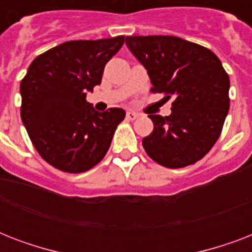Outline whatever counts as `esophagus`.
Returning <instances> with one entry per match:
<instances>
[{
    "mask_svg": "<svg viewBox=\"0 0 252 252\" xmlns=\"http://www.w3.org/2000/svg\"><path fill=\"white\" fill-rule=\"evenodd\" d=\"M138 116H140V115H138L137 112H133V111H128V112H126V120H136Z\"/></svg>",
    "mask_w": 252,
    "mask_h": 252,
    "instance_id": "34e87169",
    "label": "esophagus"
}]
</instances>
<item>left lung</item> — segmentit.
<instances>
[{
	"mask_svg": "<svg viewBox=\"0 0 252 252\" xmlns=\"http://www.w3.org/2000/svg\"><path fill=\"white\" fill-rule=\"evenodd\" d=\"M126 47L148 70L153 93L174 99L171 115H149L153 132L142 146L168 168L195 163L219 140L229 111L230 81L211 49L176 36H126Z\"/></svg>",
	"mask_w": 252,
	"mask_h": 252,
	"instance_id": "1",
	"label": "left lung"
}]
</instances>
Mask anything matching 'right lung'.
Wrapping results in <instances>:
<instances>
[{
	"mask_svg": "<svg viewBox=\"0 0 252 252\" xmlns=\"http://www.w3.org/2000/svg\"><path fill=\"white\" fill-rule=\"evenodd\" d=\"M124 36L65 41L31 63L21 82V118L41 158L61 171L84 172L102 161L122 108L98 112L86 93L100 85L104 66Z\"/></svg>",
	"mask_w": 252,
	"mask_h": 252,
	"instance_id": "obj_1",
	"label": "right lung"
}]
</instances>
